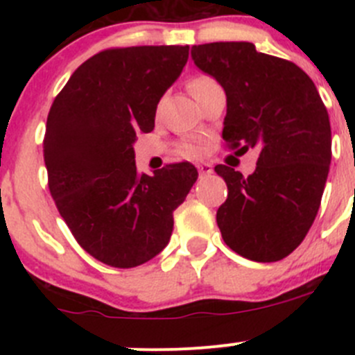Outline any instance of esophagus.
I'll return each instance as SVG.
<instances>
[{"instance_id": "obj_1", "label": "esophagus", "mask_w": 355, "mask_h": 355, "mask_svg": "<svg viewBox=\"0 0 355 355\" xmlns=\"http://www.w3.org/2000/svg\"><path fill=\"white\" fill-rule=\"evenodd\" d=\"M198 170H199L200 177H206V175L213 173V166H211L209 163H199L198 164Z\"/></svg>"}]
</instances>
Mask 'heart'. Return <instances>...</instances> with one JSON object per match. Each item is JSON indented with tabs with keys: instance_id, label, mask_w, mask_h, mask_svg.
I'll return each instance as SVG.
<instances>
[{
	"instance_id": "heart-1",
	"label": "heart",
	"mask_w": 355,
	"mask_h": 355,
	"mask_svg": "<svg viewBox=\"0 0 355 355\" xmlns=\"http://www.w3.org/2000/svg\"><path fill=\"white\" fill-rule=\"evenodd\" d=\"M187 87L189 91H191V94L196 98V101L199 103L206 92H209L211 89L214 87H220V84H218L213 77H209V75L200 73V75H194V77L189 80ZM199 153H200V148L198 144H194V142H185V144L180 146V155L184 156H198Z\"/></svg>"
}]
</instances>
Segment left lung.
I'll return each mask as SVG.
<instances>
[{"label":"left lung","instance_id":"8db88e82","mask_svg":"<svg viewBox=\"0 0 355 355\" xmlns=\"http://www.w3.org/2000/svg\"><path fill=\"white\" fill-rule=\"evenodd\" d=\"M191 53L227 92V148L259 151L249 177L227 164L214 166L228 187L216 213L221 237L250 261L284 259L320 209L331 161L328 111L306 71L256 51L252 42H209Z\"/></svg>","mask_w":355,"mask_h":355}]
</instances>
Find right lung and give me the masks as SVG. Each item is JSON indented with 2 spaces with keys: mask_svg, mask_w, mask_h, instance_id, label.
I'll return each mask as SVG.
<instances>
[{
  "mask_svg": "<svg viewBox=\"0 0 355 355\" xmlns=\"http://www.w3.org/2000/svg\"><path fill=\"white\" fill-rule=\"evenodd\" d=\"M187 60L189 46L105 49L73 71L49 110V192L78 245L108 266L135 268L159 254L198 180L189 161L141 175L134 153L135 134L155 128L157 103Z\"/></svg>",
  "mask_w": 355,
  "mask_h": 355,
  "instance_id": "obj_1",
  "label": "right lung"
}]
</instances>
